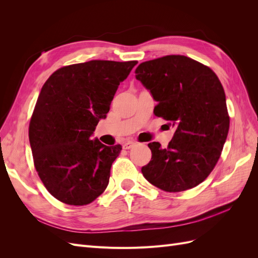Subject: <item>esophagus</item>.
Masks as SVG:
<instances>
[{
    "label": "esophagus",
    "instance_id": "esophagus-1",
    "mask_svg": "<svg viewBox=\"0 0 258 258\" xmlns=\"http://www.w3.org/2000/svg\"><path fill=\"white\" fill-rule=\"evenodd\" d=\"M135 144H136V142H134V141H127V142L123 143L122 147L124 148V150H130V148L134 147Z\"/></svg>",
    "mask_w": 258,
    "mask_h": 258
}]
</instances>
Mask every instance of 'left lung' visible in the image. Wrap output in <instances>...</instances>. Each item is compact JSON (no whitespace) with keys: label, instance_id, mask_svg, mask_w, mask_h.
Returning a JSON list of instances; mask_svg holds the SVG:
<instances>
[{"label":"left lung","instance_id":"left-lung-1","mask_svg":"<svg viewBox=\"0 0 258 258\" xmlns=\"http://www.w3.org/2000/svg\"><path fill=\"white\" fill-rule=\"evenodd\" d=\"M135 73L157 102L155 115L176 128L168 148L148 144L152 160L142 168L144 177L169 192L196 187L212 172L229 130L220 80L210 68L179 54L142 62Z\"/></svg>","mask_w":258,"mask_h":258}]
</instances>
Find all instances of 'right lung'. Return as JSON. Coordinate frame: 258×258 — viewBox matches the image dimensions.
<instances>
[{"label":"right lung","mask_w":258,"mask_h":258,"mask_svg":"<svg viewBox=\"0 0 258 258\" xmlns=\"http://www.w3.org/2000/svg\"><path fill=\"white\" fill-rule=\"evenodd\" d=\"M137 63L91 60L68 66L42 87L30 120V145L41 181L63 204L88 205L107 187L121 146H106L91 136Z\"/></svg>","instance_id":"add662e5"}]
</instances>
